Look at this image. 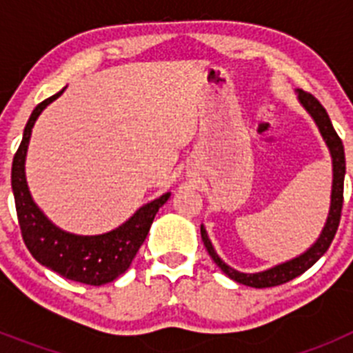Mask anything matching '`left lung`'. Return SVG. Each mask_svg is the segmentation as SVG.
<instances>
[{
	"label": "left lung",
	"mask_w": 353,
	"mask_h": 353,
	"mask_svg": "<svg viewBox=\"0 0 353 353\" xmlns=\"http://www.w3.org/2000/svg\"><path fill=\"white\" fill-rule=\"evenodd\" d=\"M299 101H301V104L307 109V113L313 117V120L316 121L318 129H320V132H322L323 139H325L327 146H329L330 150V157H332L334 180H332V196H330L329 217H327V223L325 228H323L322 235H320V239L314 242L313 248L307 249V251H305L304 254H301L299 258H293V260L286 261V263L276 265L272 269L256 274H244L232 269V267H228V265L217 256V252L212 248V242L208 240L205 228L201 226V239H203V244L205 248H207L208 254L212 256V260L215 261V265H217L230 279L240 283V285L252 286V288H270V286H277L283 285V283L292 281V279H295L297 276L304 274L310 267H313V265L325 254V251L329 249V245L332 244V240H334L336 232H338L343 208L345 166H347V164H345V148H343L341 138H339L338 132H336L334 127H332V121H330L325 108H323L311 93L304 92V90H299Z\"/></svg>",
	"instance_id": "1"
}]
</instances>
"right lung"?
Instances as JSON below:
<instances>
[{"instance_id": "1", "label": "right lung", "mask_w": 353, "mask_h": 353, "mask_svg": "<svg viewBox=\"0 0 353 353\" xmlns=\"http://www.w3.org/2000/svg\"><path fill=\"white\" fill-rule=\"evenodd\" d=\"M61 93L63 90L40 102L33 109L24 127L23 141L19 145L12 162V191L15 198V210H17L24 244L39 263L70 281L101 286L114 281L129 269L136 252L139 251L148 235L155 214L166 203L170 192L150 201L148 205L139 208L125 224L104 235H72L56 228L31 199L26 174H24V159H26L28 143L35 120L42 113V109L58 99Z\"/></svg>"}]
</instances>
